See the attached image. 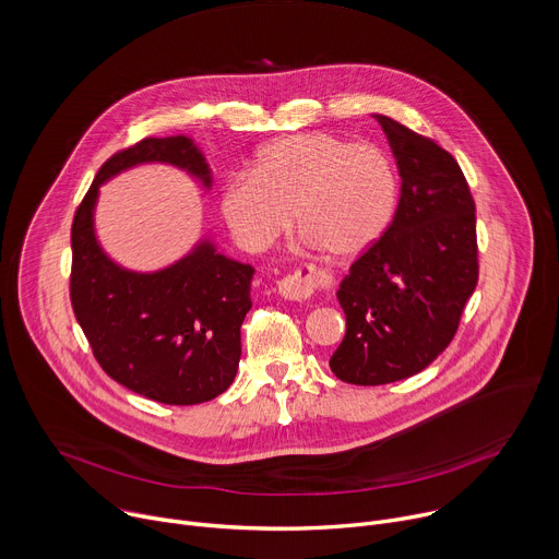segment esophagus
<instances>
[{
  "mask_svg": "<svg viewBox=\"0 0 559 559\" xmlns=\"http://www.w3.org/2000/svg\"><path fill=\"white\" fill-rule=\"evenodd\" d=\"M320 283H322L320 272L313 265H302V267L294 270L292 274H287L278 281V292L287 300L305 302L313 296V292Z\"/></svg>",
  "mask_w": 559,
  "mask_h": 559,
  "instance_id": "esophagus-1",
  "label": "esophagus"
}]
</instances>
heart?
Instances as JSON below:
<instances>
[{"mask_svg":"<svg viewBox=\"0 0 559 559\" xmlns=\"http://www.w3.org/2000/svg\"><path fill=\"white\" fill-rule=\"evenodd\" d=\"M397 206V173L376 144L326 131L278 138L263 146L250 173L226 179L219 213L235 241L261 252L294 222L313 246L353 259L376 246Z\"/></svg>","mask_w":559,"mask_h":559,"instance_id":"b5f03b06","label":"heart"}]
</instances>
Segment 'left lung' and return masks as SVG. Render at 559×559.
Wrapping results in <instances>:
<instances>
[{
    "instance_id": "1",
    "label": "left lung",
    "mask_w": 559,
    "mask_h": 559,
    "mask_svg": "<svg viewBox=\"0 0 559 559\" xmlns=\"http://www.w3.org/2000/svg\"><path fill=\"white\" fill-rule=\"evenodd\" d=\"M402 177L395 217L337 289L346 316L333 376L355 386L413 378L452 342L478 283L476 206L459 162L435 140L373 114Z\"/></svg>"
}]
</instances>
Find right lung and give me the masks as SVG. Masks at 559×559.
Wrapping results in <instances>:
<instances>
[{
  "instance_id": "1",
  "label": "right lung",
  "mask_w": 559,
  "mask_h": 559,
  "mask_svg": "<svg viewBox=\"0 0 559 559\" xmlns=\"http://www.w3.org/2000/svg\"><path fill=\"white\" fill-rule=\"evenodd\" d=\"M146 162L183 168L204 189L213 183L204 153L186 135L144 138L114 153L74 215L70 300L111 380L159 404H204L235 382L254 267L224 257L206 239L157 272L114 263L94 233L98 189L120 170Z\"/></svg>"
}]
</instances>
